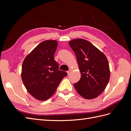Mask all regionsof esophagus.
<instances>
[{"label": "esophagus", "mask_w": 131, "mask_h": 131, "mask_svg": "<svg viewBox=\"0 0 131 131\" xmlns=\"http://www.w3.org/2000/svg\"><path fill=\"white\" fill-rule=\"evenodd\" d=\"M71 72H72V70H69L68 71V72H67V74H68V75H69L71 73Z\"/></svg>", "instance_id": "1"}]
</instances>
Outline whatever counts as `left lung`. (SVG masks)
I'll list each match as a JSON object with an SVG mask.
<instances>
[{"mask_svg": "<svg viewBox=\"0 0 131 131\" xmlns=\"http://www.w3.org/2000/svg\"><path fill=\"white\" fill-rule=\"evenodd\" d=\"M76 55L81 78L74 86L83 98L91 100L105 90L110 76L105 55L89 41L76 39L69 42Z\"/></svg>", "mask_w": 131, "mask_h": 131, "instance_id": "left-lung-1", "label": "left lung"}]
</instances>
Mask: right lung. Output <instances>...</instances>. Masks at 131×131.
Masks as SVG:
<instances>
[{
  "label": "right lung",
  "mask_w": 131,
  "mask_h": 131,
  "mask_svg": "<svg viewBox=\"0 0 131 131\" xmlns=\"http://www.w3.org/2000/svg\"><path fill=\"white\" fill-rule=\"evenodd\" d=\"M57 41L45 40L27 55L22 63L21 78L30 94L39 101L48 100L56 92L63 78L67 75L59 70L54 59Z\"/></svg>",
  "instance_id": "1"
}]
</instances>
